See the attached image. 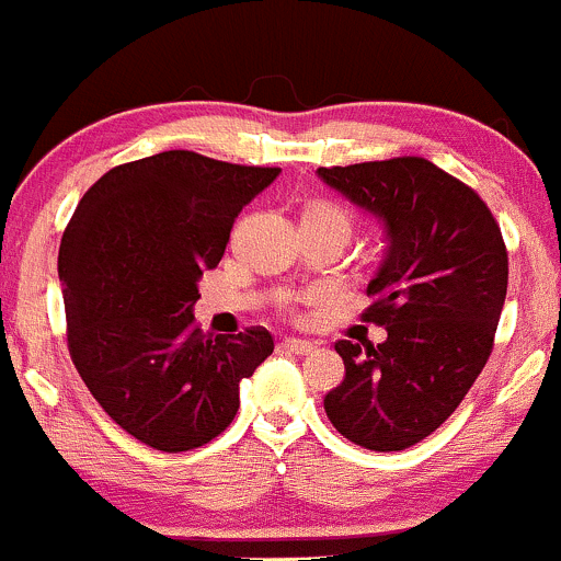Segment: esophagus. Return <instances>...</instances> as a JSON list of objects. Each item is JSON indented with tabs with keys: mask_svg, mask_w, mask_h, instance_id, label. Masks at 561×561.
<instances>
[{
	"mask_svg": "<svg viewBox=\"0 0 561 561\" xmlns=\"http://www.w3.org/2000/svg\"><path fill=\"white\" fill-rule=\"evenodd\" d=\"M280 348H286V351H291V354H299V356H305V354H310V351H316V345L310 343V340H299V337H286L280 343Z\"/></svg>",
	"mask_w": 561,
	"mask_h": 561,
	"instance_id": "obj_1",
	"label": "esophagus"
}]
</instances>
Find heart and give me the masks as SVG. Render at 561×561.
Instances as JSON below:
<instances>
[{"instance_id":"obj_1","label":"heart","mask_w":561,"mask_h":561,"mask_svg":"<svg viewBox=\"0 0 561 561\" xmlns=\"http://www.w3.org/2000/svg\"><path fill=\"white\" fill-rule=\"evenodd\" d=\"M302 227L329 229V232L348 240L351 229H354V218H351V213L345 210V207H340L337 202L313 199L302 207Z\"/></svg>"}]
</instances>
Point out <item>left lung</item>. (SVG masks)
I'll return each mask as SVG.
<instances>
[{
    "label": "left lung",
    "instance_id": "1",
    "mask_svg": "<svg viewBox=\"0 0 561 561\" xmlns=\"http://www.w3.org/2000/svg\"><path fill=\"white\" fill-rule=\"evenodd\" d=\"M319 178L383 221L386 256L362 319L389 334L334 343L345 378L323 410L356 446L402 451L459 408L492 356L505 240L486 202L421 156L319 167Z\"/></svg>",
    "mask_w": 561,
    "mask_h": 561
}]
</instances>
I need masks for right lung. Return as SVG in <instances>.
<instances>
[{
  "label": "right lung",
  "instance_id": "right-lung-1",
  "mask_svg": "<svg viewBox=\"0 0 561 561\" xmlns=\"http://www.w3.org/2000/svg\"><path fill=\"white\" fill-rule=\"evenodd\" d=\"M278 172L164 151L113 167L69 218L59 248L69 356L110 419L156 451L221 435L240 380L273 354L264 327L210 337L192 308L234 218Z\"/></svg>",
  "mask_w": 561,
  "mask_h": 561
}]
</instances>
